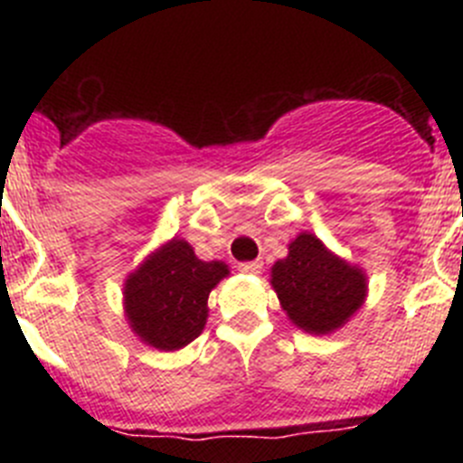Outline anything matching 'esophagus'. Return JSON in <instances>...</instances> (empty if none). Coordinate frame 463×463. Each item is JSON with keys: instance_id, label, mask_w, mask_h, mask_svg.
I'll list each match as a JSON object with an SVG mask.
<instances>
[{"instance_id": "1", "label": "esophagus", "mask_w": 463, "mask_h": 463, "mask_svg": "<svg viewBox=\"0 0 463 463\" xmlns=\"http://www.w3.org/2000/svg\"><path fill=\"white\" fill-rule=\"evenodd\" d=\"M239 271L243 273H260L261 271V261H243V264H239Z\"/></svg>"}]
</instances>
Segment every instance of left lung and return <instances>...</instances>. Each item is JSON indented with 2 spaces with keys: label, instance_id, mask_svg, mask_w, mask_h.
I'll use <instances>...</instances> for the list:
<instances>
[{
  "label": "left lung",
  "instance_id": "obj_1",
  "mask_svg": "<svg viewBox=\"0 0 463 463\" xmlns=\"http://www.w3.org/2000/svg\"><path fill=\"white\" fill-rule=\"evenodd\" d=\"M271 285L289 320L310 334H329L364 304L366 276L326 250L317 236L298 234L271 269Z\"/></svg>",
  "mask_w": 463,
  "mask_h": 463
}]
</instances>
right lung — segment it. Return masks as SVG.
Wrapping results in <instances>:
<instances>
[{
    "label": "right lung",
    "instance_id": "right-lung-1",
    "mask_svg": "<svg viewBox=\"0 0 463 463\" xmlns=\"http://www.w3.org/2000/svg\"><path fill=\"white\" fill-rule=\"evenodd\" d=\"M227 273V264L199 260L190 243L174 239L127 278L129 325L157 350H181L202 334L208 294Z\"/></svg>",
    "mask_w": 463,
    "mask_h": 463
}]
</instances>
